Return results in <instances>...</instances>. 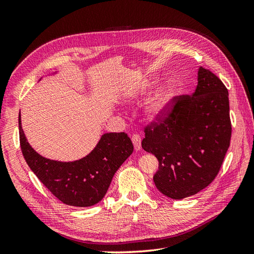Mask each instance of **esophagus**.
I'll return each mask as SVG.
<instances>
[{
    "instance_id": "esophagus-1",
    "label": "esophagus",
    "mask_w": 254,
    "mask_h": 254,
    "mask_svg": "<svg viewBox=\"0 0 254 254\" xmlns=\"http://www.w3.org/2000/svg\"><path fill=\"white\" fill-rule=\"evenodd\" d=\"M131 140H132V143H133V146H134V149H135V150H140L141 147H142V146H141L142 140H141L140 135L133 134L132 137H131Z\"/></svg>"
}]
</instances>
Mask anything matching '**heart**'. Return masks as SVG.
<instances>
[{
  "label": "heart",
  "instance_id": "1",
  "mask_svg": "<svg viewBox=\"0 0 254 254\" xmlns=\"http://www.w3.org/2000/svg\"><path fill=\"white\" fill-rule=\"evenodd\" d=\"M152 83L153 81H150L144 86L136 97L145 94V92L151 88ZM177 94H178V88L174 82H167L160 86L144 106V115L146 120L149 122H157L165 118L172 109Z\"/></svg>",
  "mask_w": 254,
  "mask_h": 254
}]
</instances>
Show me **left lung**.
Instances as JSON below:
<instances>
[{"instance_id": "obj_1", "label": "left lung", "mask_w": 254, "mask_h": 254, "mask_svg": "<svg viewBox=\"0 0 254 254\" xmlns=\"http://www.w3.org/2000/svg\"><path fill=\"white\" fill-rule=\"evenodd\" d=\"M191 96L175 98L168 117L145 129L142 147L155 155L157 189L172 199H183L205 189L217 176L231 139L229 93L211 71L198 68Z\"/></svg>"}]
</instances>
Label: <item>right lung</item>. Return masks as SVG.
Listing matches in <instances>:
<instances>
[{"mask_svg": "<svg viewBox=\"0 0 254 254\" xmlns=\"http://www.w3.org/2000/svg\"><path fill=\"white\" fill-rule=\"evenodd\" d=\"M19 133L22 153L30 170L54 196L73 206H91L101 201L114 174L133 151L127 133L109 132L101 136L86 157L63 162L42 157L30 146L22 129L20 113Z\"/></svg>", "mask_w": 254, "mask_h": 254, "instance_id": "obj_1", "label": "right lung"}]
</instances>
